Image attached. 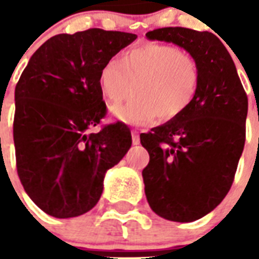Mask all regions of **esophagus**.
<instances>
[{
  "label": "esophagus",
  "mask_w": 259,
  "mask_h": 259,
  "mask_svg": "<svg viewBox=\"0 0 259 259\" xmlns=\"http://www.w3.org/2000/svg\"><path fill=\"white\" fill-rule=\"evenodd\" d=\"M132 141H133V145H138L140 144V136L136 130H132Z\"/></svg>",
  "instance_id": "esophagus-1"
}]
</instances>
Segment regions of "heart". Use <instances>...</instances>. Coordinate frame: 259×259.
Segmentation results:
<instances>
[{
	"instance_id": "obj_1",
	"label": "heart",
	"mask_w": 259,
	"mask_h": 259,
	"mask_svg": "<svg viewBox=\"0 0 259 259\" xmlns=\"http://www.w3.org/2000/svg\"><path fill=\"white\" fill-rule=\"evenodd\" d=\"M200 84V70L192 55L162 42H148L110 60L99 72V89L109 103L125 105L111 113L129 125H146L156 118L172 121L192 105Z\"/></svg>"
}]
</instances>
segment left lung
<instances>
[{
    "instance_id": "obj_1",
    "label": "left lung",
    "mask_w": 259,
    "mask_h": 259,
    "mask_svg": "<svg viewBox=\"0 0 259 259\" xmlns=\"http://www.w3.org/2000/svg\"><path fill=\"white\" fill-rule=\"evenodd\" d=\"M146 37L184 48L200 70L192 105L140 136L149 153L142 177L150 208L168 221H197L233 185L245 146L247 95L229 51L211 32L168 26Z\"/></svg>"
}]
</instances>
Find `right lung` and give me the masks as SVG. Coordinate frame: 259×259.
<instances>
[{
    "label": "right lung",
    "mask_w": 259,
    "mask_h": 259,
    "mask_svg": "<svg viewBox=\"0 0 259 259\" xmlns=\"http://www.w3.org/2000/svg\"><path fill=\"white\" fill-rule=\"evenodd\" d=\"M137 34L99 28L56 34L38 48L14 91L13 140L22 187L51 217H79L97 204L106 170L132 146L123 122L102 126L99 72Z\"/></svg>",
    "instance_id": "add662e5"
}]
</instances>
